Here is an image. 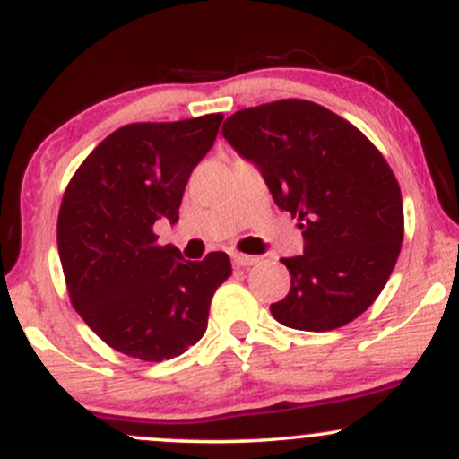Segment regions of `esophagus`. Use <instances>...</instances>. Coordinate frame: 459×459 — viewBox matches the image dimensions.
Returning a JSON list of instances; mask_svg holds the SVG:
<instances>
[{
	"label": "esophagus",
	"instance_id": "34e87169",
	"mask_svg": "<svg viewBox=\"0 0 459 459\" xmlns=\"http://www.w3.org/2000/svg\"><path fill=\"white\" fill-rule=\"evenodd\" d=\"M255 263H259V256L239 255V252H235L233 255V265H237V267H250V265H255Z\"/></svg>",
	"mask_w": 459,
	"mask_h": 459
}]
</instances>
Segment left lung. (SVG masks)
I'll list each match as a JSON object with an SVG mask.
<instances>
[{
  "label": "left lung",
  "mask_w": 459,
  "mask_h": 459,
  "mask_svg": "<svg viewBox=\"0 0 459 459\" xmlns=\"http://www.w3.org/2000/svg\"><path fill=\"white\" fill-rule=\"evenodd\" d=\"M222 135L302 229L304 255L282 259L291 289L270 307L273 319L328 332L365 313L403 241L402 189L382 152L345 118L302 99L235 112Z\"/></svg>",
  "instance_id": "8db88e82"
}]
</instances>
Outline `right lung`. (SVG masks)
<instances>
[{
  "instance_id": "1",
  "label": "right lung",
  "mask_w": 459,
  "mask_h": 459,
  "mask_svg": "<svg viewBox=\"0 0 459 459\" xmlns=\"http://www.w3.org/2000/svg\"><path fill=\"white\" fill-rule=\"evenodd\" d=\"M222 114L134 123L109 134L68 183L57 215V252L73 307L99 339L146 362L181 356L207 330L215 289L230 276L224 252L186 261L157 246L152 226L178 222L194 168Z\"/></svg>"
}]
</instances>
